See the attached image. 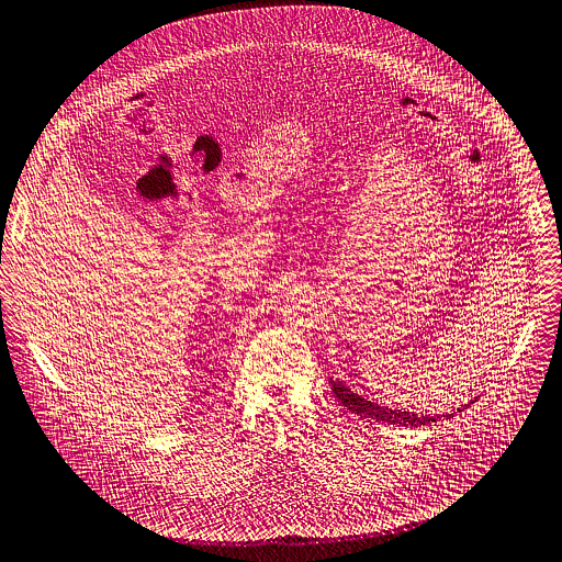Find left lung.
<instances>
[{
    "label": "left lung",
    "instance_id": "1",
    "mask_svg": "<svg viewBox=\"0 0 562 562\" xmlns=\"http://www.w3.org/2000/svg\"><path fill=\"white\" fill-rule=\"evenodd\" d=\"M329 383H331V392L338 398V403H342L349 413L368 417V419L385 422L392 426H415L417 428V426L437 424V422L450 417V415H415V413H405V411H392V407H387V405H379L374 401L363 398L361 394L351 392L347 385H342V381H329Z\"/></svg>",
    "mask_w": 562,
    "mask_h": 562
}]
</instances>
